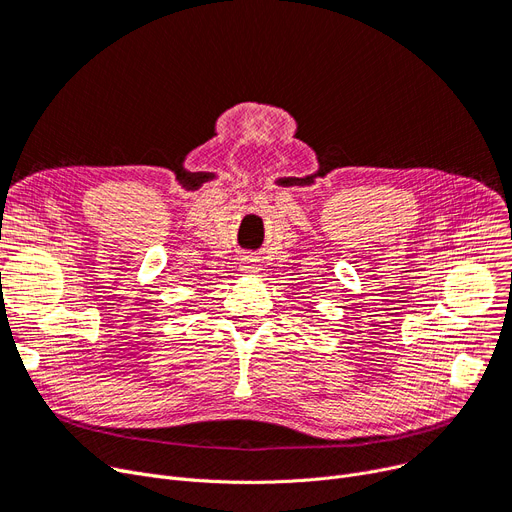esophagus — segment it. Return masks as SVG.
Listing matches in <instances>:
<instances>
[{
    "label": "esophagus",
    "mask_w": 512,
    "mask_h": 512,
    "mask_svg": "<svg viewBox=\"0 0 512 512\" xmlns=\"http://www.w3.org/2000/svg\"><path fill=\"white\" fill-rule=\"evenodd\" d=\"M241 271H243V273H248V275H254V273H258V271H260L258 258H254V256H246V258H241Z\"/></svg>",
    "instance_id": "1"
}]
</instances>
